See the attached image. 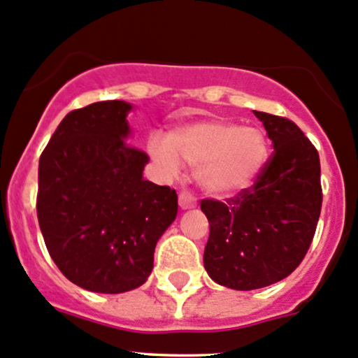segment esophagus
Instances as JSON below:
<instances>
[{
	"instance_id": "1",
	"label": "esophagus",
	"mask_w": 358,
	"mask_h": 358,
	"mask_svg": "<svg viewBox=\"0 0 358 358\" xmlns=\"http://www.w3.org/2000/svg\"><path fill=\"white\" fill-rule=\"evenodd\" d=\"M178 202H180V208L182 209H192V208H195V204H197V202H195V197L190 194L189 190L180 192Z\"/></svg>"
}]
</instances>
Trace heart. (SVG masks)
I'll use <instances>...</instances> for the list:
<instances>
[{"label":"heart","instance_id":"1","mask_svg":"<svg viewBox=\"0 0 358 358\" xmlns=\"http://www.w3.org/2000/svg\"><path fill=\"white\" fill-rule=\"evenodd\" d=\"M148 150L168 175L183 159L197 166V180L206 192L231 197L250 189L268 161V142L257 129H240L227 120H202L169 131L166 141L150 137Z\"/></svg>","mask_w":358,"mask_h":358}]
</instances>
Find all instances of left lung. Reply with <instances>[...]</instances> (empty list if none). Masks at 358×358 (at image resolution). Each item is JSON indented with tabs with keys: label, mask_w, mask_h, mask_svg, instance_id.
<instances>
[{
	"label": "left lung",
	"mask_w": 358,
	"mask_h": 358,
	"mask_svg": "<svg viewBox=\"0 0 358 358\" xmlns=\"http://www.w3.org/2000/svg\"><path fill=\"white\" fill-rule=\"evenodd\" d=\"M254 115L274 148L257 182L227 202H201L210 227L204 268L233 289L269 287L299 268L322 204L317 149L292 120Z\"/></svg>",
	"instance_id": "8db88e82"
}]
</instances>
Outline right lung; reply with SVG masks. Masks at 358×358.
<instances>
[{"label":"right lung","mask_w":358,"mask_h":358,"mask_svg":"<svg viewBox=\"0 0 358 358\" xmlns=\"http://www.w3.org/2000/svg\"><path fill=\"white\" fill-rule=\"evenodd\" d=\"M125 101L70 111L39 159L37 220L48 252L77 287L123 293L148 281L178 195L144 180L148 154L129 144Z\"/></svg>","instance_id":"obj_1"}]
</instances>
